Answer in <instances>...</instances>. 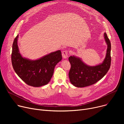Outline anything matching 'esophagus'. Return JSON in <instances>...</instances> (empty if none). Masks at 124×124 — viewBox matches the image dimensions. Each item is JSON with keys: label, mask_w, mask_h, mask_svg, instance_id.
<instances>
[{"label": "esophagus", "mask_w": 124, "mask_h": 124, "mask_svg": "<svg viewBox=\"0 0 124 124\" xmlns=\"http://www.w3.org/2000/svg\"><path fill=\"white\" fill-rule=\"evenodd\" d=\"M68 50H64L62 52V56H63V58L66 59L68 57Z\"/></svg>", "instance_id": "obj_1"}]
</instances>
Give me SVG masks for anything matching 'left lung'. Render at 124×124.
Listing matches in <instances>:
<instances>
[{
  "label": "left lung",
  "mask_w": 124,
  "mask_h": 124,
  "mask_svg": "<svg viewBox=\"0 0 124 124\" xmlns=\"http://www.w3.org/2000/svg\"><path fill=\"white\" fill-rule=\"evenodd\" d=\"M108 45L107 54L102 63L95 66H89L79 58L70 56L68 59L71 64L69 77L71 83L77 87L88 86L96 83L105 76L108 71L111 63V44L106 32L104 34Z\"/></svg>",
  "instance_id": "obj_1"
}]
</instances>
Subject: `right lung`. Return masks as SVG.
<instances>
[{
  "label": "right lung",
  "mask_w": 124,
  "mask_h": 124,
  "mask_svg": "<svg viewBox=\"0 0 124 124\" xmlns=\"http://www.w3.org/2000/svg\"><path fill=\"white\" fill-rule=\"evenodd\" d=\"M17 35L12 44L11 62L17 75L28 85L40 87L48 84L53 76L56 64L62 60L61 51L53 52L38 60L31 61L23 58L17 46Z\"/></svg>",
  "instance_id": "add662e5"
}]
</instances>
